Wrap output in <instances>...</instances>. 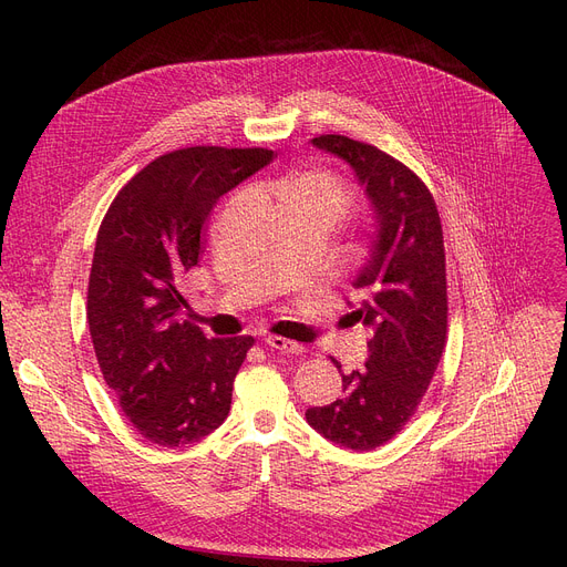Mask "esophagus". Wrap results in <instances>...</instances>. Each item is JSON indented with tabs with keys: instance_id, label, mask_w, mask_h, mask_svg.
<instances>
[{
	"instance_id": "esophagus-1",
	"label": "esophagus",
	"mask_w": 567,
	"mask_h": 567,
	"mask_svg": "<svg viewBox=\"0 0 567 567\" xmlns=\"http://www.w3.org/2000/svg\"><path fill=\"white\" fill-rule=\"evenodd\" d=\"M264 342L271 347V349H278V351H285V353H303L306 347L293 342V340H287V338H280V336H266Z\"/></svg>"
}]
</instances>
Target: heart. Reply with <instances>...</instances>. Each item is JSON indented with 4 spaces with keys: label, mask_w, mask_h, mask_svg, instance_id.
I'll list each match as a JSON object with an SVG mask.
<instances>
[{
    "label": "heart",
    "mask_w": 567,
    "mask_h": 567,
    "mask_svg": "<svg viewBox=\"0 0 567 567\" xmlns=\"http://www.w3.org/2000/svg\"><path fill=\"white\" fill-rule=\"evenodd\" d=\"M287 208H321L342 218L351 204V190L338 174L303 172L289 178L278 190Z\"/></svg>",
    "instance_id": "1"
}]
</instances>
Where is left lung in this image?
<instances>
[{"instance_id": "8db88e82", "label": "left lung", "mask_w": 567, "mask_h": 567, "mask_svg": "<svg viewBox=\"0 0 567 567\" xmlns=\"http://www.w3.org/2000/svg\"><path fill=\"white\" fill-rule=\"evenodd\" d=\"M312 144L351 165L372 204L377 234L372 255L353 280L361 306L351 319L372 331L365 370L342 374V398L308 409L306 419L344 449L374 451L419 409L445 347L441 218L419 174L381 148L344 135H319Z\"/></svg>"}]
</instances>
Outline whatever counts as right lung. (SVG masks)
Instances as JSON below:
<instances>
[{
	"label": "right lung",
	"instance_id": "add662e5",
	"mask_svg": "<svg viewBox=\"0 0 567 567\" xmlns=\"http://www.w3.org/2000/svg\"><path fill=\"white\" fill-rule=\"evenodd\" d=\"M274 161L271 148L188 146L116 193L96 236L86 321L105 383L133 427L165 449L223 425L255 338H206L176 289L197 266L216 202Z\"/></svg>",
	"mask_w": 567,
	"mask_h": 567
}]
</instances>
